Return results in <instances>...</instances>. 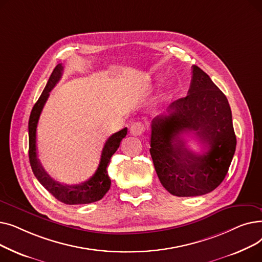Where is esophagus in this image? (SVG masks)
Instances as JSON below:
<instances>
[{
  "label": "esophagus",
  "mask_w": 262,
  "mask_h": 262,
  "mask_svg": "<svg viewBox=\"0 0 262 262\" xmlns=\"http://www.w3.org/2000/svg\"><path fill=\"white\" fill-rule=\"evenodd\" d=\"M129 129H130V134L133 136H140L144 132L143 124L140 123V122H136V123L132 124V126H130Z\"/></svg>",
  "instance_id": "esophagus-1"
}]
</instances>
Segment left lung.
<instances>
[{"label": "left lung", "mask_w": 262, "mask_h": 262, "mask_svg": "<svg viewBox=\"0 0 262 262\" xmlns=\"http://www.w3.org/2000/svg\"><path fill=\"white\" fill-rule=\"evenodd\" d=\"M150 148L161 185L176 196L209 193L225 178L236 150L231 110L225 94L198 66H192L188 95L174 101L150 124ZM195 133L204 144L192 155L184 137Z\"/></svg>", "instance_id": "1"}]
</instances>
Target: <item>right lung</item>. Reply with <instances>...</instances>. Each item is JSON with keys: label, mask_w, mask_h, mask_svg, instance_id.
<instances>
[{"label": "right lung", "mask_w": 262, "mask_h": 262, "mask_svg": "<svg viewBox=\"0 0 262 262\" xmlns=\"http://www.w3.org/2000/svg\"><path fill=\"white\" fill-rule=\"evenodd\" d=\"M63 67L61 63H58L55 67L52 72L48 84L41 93L37 103L34 105L30 121H29V157L32 170L38 180V182L42 185L58 201L69 204V205H79V204H90L96 201H100L107 193L110 188L112 181L108 176L107 166L110 162V158L116 153V150L120 146V143L124 137L127 134V128H123L118 133H115L107 139L102 149L101 159L99 167L95 173L89 178V180L76 185H66L61 184L53 178L45 171L37 156V125L38 121L42 112L43 106L49 98L51 90L57 84L62 75Z\"/></svg>", "instance_id": "1"}]
</instances>
